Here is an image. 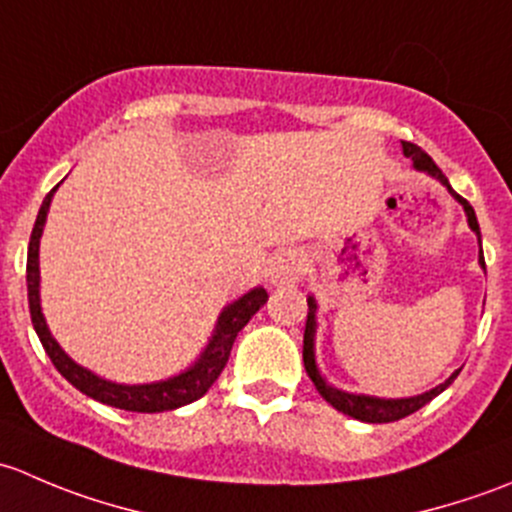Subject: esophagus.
<instances>
[{
	"label": "esophagus",
	"instance_id": "34e87169",
	"mask_svg": "<svg viewBox=\"0 0 512 512\" xmlns=\"http://www.w3.org/2000/svg\"><path fill=\"white\" fill-rule=\"evenodd\" d=\"M302 275V257L297 250H282L270 260V277L272 285H292Z\"/></svg>",
	"mask_w": 512,
	"mask_h": 512
}]
</instances>
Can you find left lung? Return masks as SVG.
<instances>
[{
	"instance_id": "1",
	"label": "left lung",
	"mask_w": 512,
	"mask_h": 512,
	"mask_svg": "<svg viewBox=\"0 0 512 512\" xmlns=\"http://www.w3.org/2000/svg\"><path fill=\"white\" fill-rule=\"evenodd\" d=\"M404 156L414 160V165L418 170H426V173H431L433 178H438L443 185H446L448 190H451L453 198H456L458 203L466 208L468 225H471V230L476 232L478 240H480V227H478L476 210L471 208V203H468L466 198H461V195H458L456 190L451 188V183H448V178L443 175V170L438 168L436 163H433V158L428 156L423 148H418L416 143H409V141H404ZM480 265L485 267L483 250H480ZM307 304H309V314H307V327H304V349H302L304 369H307L309 379L314 381V386H317V391L322 394V399L329 401V404H332L337 411H342V414L356 418V421H366V423L401 421V418L411 416L414 411L421 409V406H426L431 399H436L441 391H446L448 386H451V381L458 376V371H461V369H458L456 374H453L451 379L443 381L441 386H436V389L426 391V394H421V396H414V399H374V396H356V394H347V391L332 389V386L324 384V379L319 376V371H317V364H314V309H317V304H314L312 297L307 299Z\"/></svg>"
}]
</instances>
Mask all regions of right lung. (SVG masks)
<instances>
[{"mask_svg": "<svg viewBox=\"0 0 512 512\" xmlns=\"http://www.w3.org/2000/svg\"><path fill=\"white\" fill-rule=\"evenodd\" d=\"M59 188V185H56ZM49 190V195L41 203L39 215H36V223L32 230V240H29V252H27V292H29V312H32V324L41 339V347L49 354L51 364L59 369V374L64 376L69 384H74L76 389L84 391L91 399L101 401V404L116 406L123 411H138V414H160V411H173L180 409L185 404H193L198 401L210 386L218 381L220 371L225 369L227 359H230L232 344H235L237 332L245 327L252 319V314L267 302V292L262 287L252 289L245 297H240L237 302H232L230 307L220 314L218 327H215V337L210 339L208 349L195 366H190L185 374L173 376L168 381H158V384H143V386H121L111 384L106 379H98L96 374H91L84 366L74 364L64 352H61L59 344L51 337L49 327L44 322V314L39 307V237L44 230L46 213H49V203L54 198V190Z\"/></svg>", "mask_w": 512, "mask_h": 512, "instance_id": "obj_1", "label": "right lung"}]
</instances>
